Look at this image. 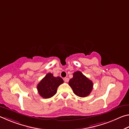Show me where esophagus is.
I'll return each instance as SVG.
<instances>
[{"label":"esophagus","instance_id":"34e87169","mask_svg":"<svg viewBox=\"0 0 129 129\" xmlns=\"http://www.w3.org/2000/svg\"><path fill=\"white\" fill-rule=\"evenodd\" d=\"M64 81H65V82H68L69 81V78H67V77H65V78H64Z\"/></svg>","mask_w":129,"mask_h":129}]
</instances>
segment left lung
<instances>
[{
  "instance_id": "left-lung-1",
  "label": "left lung",
  "mask_w": 129,
  "mask_h": 129,
  "mask_svg": "<svg viewBox=\"0 0 129 129\" xmlns=\"http://www.w3.org/2000/svg\"><path fill=\"white\" fill-rule=\"evenodd\" d=\"M69 85L76 95L85 97L90 94L93 89V84L80 71H77L73 73V78L69 80Z\"/></svg>"
}]
</instances>
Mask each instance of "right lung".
Listing matches in <instances>:
<instances>
[{
	"mask_svg": "<svg viewBox=\"0 0 129 129\" xmlns=\"http://www.w3.org/2000/svg\"><path fill=\"white\" fill-rule=\"evenodd\" d=\"M63 82L60 77H54L53 74L48 73L37 86L38 93L44 99H49L55 94L57 88Z\"/></svg>",
	"mask_w": 129,
	"mask_h": 129,
	"instance_id": "add662e5",
	"label": "right lung"
}]
</instances>
